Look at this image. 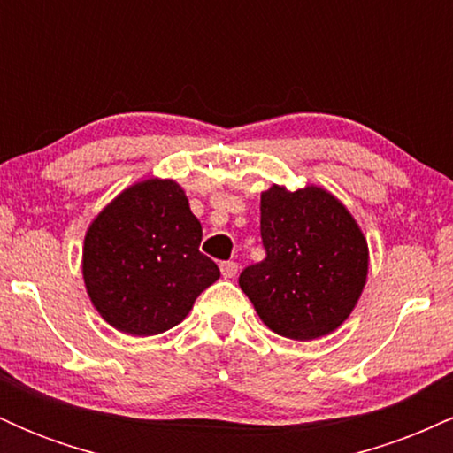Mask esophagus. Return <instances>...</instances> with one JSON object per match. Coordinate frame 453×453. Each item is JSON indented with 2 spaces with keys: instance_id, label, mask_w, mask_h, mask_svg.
<instances>
[{
  "instance_id": "34e87169",
  "label": "esophagus",
  "mask_w": 453,
  "mask_h": 453,
  "mask_svg": "<svg viewBox=\"0 0 453 453\" xmlns=\"http://www.w3.org/2000/svg\"><path fill=\"white\" fill-rule=\"evenodd\" d=\"M221 274H223V279H234L236 277V273H238V264L236 262H221Z\"/></svg>"
}]
</instances>
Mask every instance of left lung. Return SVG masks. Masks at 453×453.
<instances>
[{
	"label": "left lung",
	"instance_id": "1",
	"mask_svg": "<svg viewBox=\"0 0 453 453\" xmlns=\"http://www.w3.org/2000/svg\"><path fill=\"white\" fill-rule=\"evenodd\" d=\"M259 230L266 259L238 285L279 336L313 341L351 315L368 277V242L336 196L306 185L262 191Z\"/></svg>",
	"mask_w": 453,
	"mask_h": 453
}]
</instances>
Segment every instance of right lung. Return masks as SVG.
Instances as JSON below:
<instances>
[{"mask_svg": "<svg viewBox=\"0 0 453 453\" xmlns=\"http://www.w3.org/2000/svg\"><path fill=\"white\" fill-rule=\"evenodd\" d=\"M202 226L173 179L138 180L89 223L82 279L102 319L132 336L170 330L219 279L200 253Z\"/></svg>", "mask_w": 453, "mask_h": 453, "instance_id": "1", "label": "right lung"}]
</instances>
